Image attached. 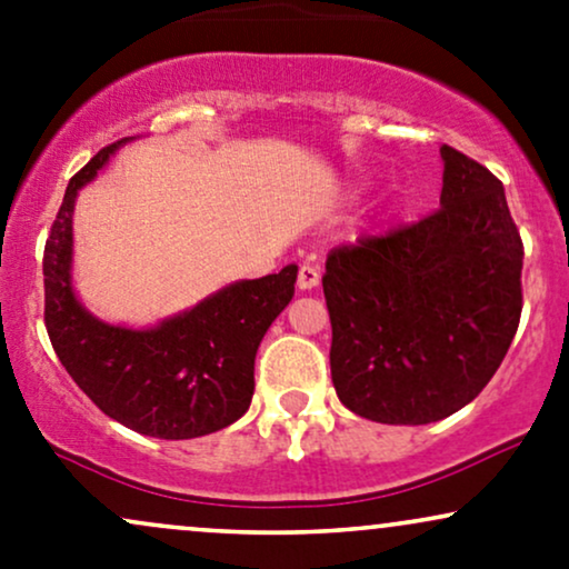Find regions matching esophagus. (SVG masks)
<instances>
[{
	"mask_svg": "<svg viewBox=\"0 0 569 569\" xmlns=\"http://www.w3.org/2000/svg\"><path fill=\"white\" fill-rule=\"evenodd\" d=\"M319 284V269L311 263H303L298 269V287L300 290H313Z\"/></svg>",
	"mask_w": 569,
	"mask_h": 569,
	"instance_id": "1",
	"label": "esophagus"
}]
</instances>
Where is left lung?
<instances>
[{
  "label": "left lung",
  "instance_id": "1",
  "mask_svg": "<svg viewBox=\"0 0 569 569\" xmlns=\"http://www.w3.org/2000/svg\"><path fill=\"white\" fill-rule=\"evenodd\" d=\"M439 210L327 256L338 399L391 426L442 420L490 383L522 317L525 247L503 183L442 146Z\"/></svg>",
  "mask_w": 569,
  "mask_h": 569
}]
</instances>
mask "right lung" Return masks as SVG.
Here are the masks:
<instances>
[{
  "label": "right lung",
  "mask_w": 569,
  "mask_h": 569,
  "mask_svg": "<svg viewBox=\"0 0 569 569\" xmlns=\"http://www.w3.org/2000/svg\"><path fill=\"white\" fill-rule=\"evenodd\" d=\"M124 140L106 146L66 189L44 244V327L60 365L106 416L157 439H193L239 420L256 391V353L296 292L298 266L233 282L149 330L106 325L71 287L77 193Z\"/></svg>",
  "instance_id": "right-lung-1"
}]
</instances>
